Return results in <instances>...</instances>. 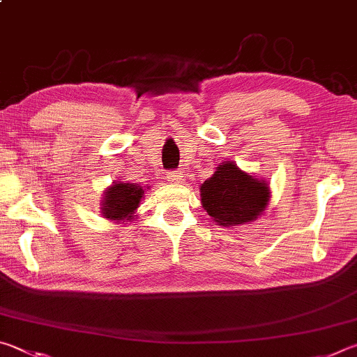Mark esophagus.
I'll return each mask as SVG.
<instances>
[{
	"label": "esophagus",
	"instance_id": "34e87169",
	"mask_svg": "<svg viewBox=\"0 0 357 357\" xmlns=\"http://www.w3.org/2000/svg\"><path fill=\"white\" fill-rule=\"evenodd\" d=\"M167 182L169 183H183L185 182V175L182 172L175 171V172H169L167 174Z\"/></svg>",
	"mask_w": 357,
	"mask_h": 357
}]
</instances>
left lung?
Instances as JSON below:
<instances>
[{
	"mask_svg": "<svg viewBox=\"0 0 357 357\" xmlns=\"http://www.w3.org/2000/svg\"><path fill=\"white\" fill-rule=\"evenodd\" d=\"M202 208L218 226H243L265 213L271 190L265 180L236 166L235 161H222L208 180L201 185Z\"/></svg>",
	"mask_w": 357,
	"mask_h": 357,
	"instance_id": "8db88e82",
	"label": "left lung"
}]
</instances>
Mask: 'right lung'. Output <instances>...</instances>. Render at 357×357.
Returning <instances> with one entry per match:
<instances>
[{
	"mask_svg": "<svg viewBox=\"0 0 357 357\" xmlns=\"http://www.w3.org/2000/svg\"><path fill=\"white\" fill-rule=\"evenodd\" d=\"M144 197V188L136 183L112 182L105 190L102 202H100V213L103 218L116 222H131L135 213Z\"/></svg>",
	"mask_w": 357,
	"mask_h": 357,
	"instance_id": "1",
	"label": "right lung"
}]
</instances>
